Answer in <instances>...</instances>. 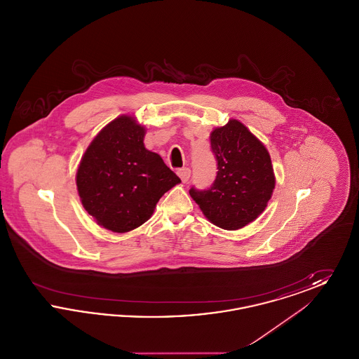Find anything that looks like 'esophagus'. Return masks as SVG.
<instances>
[{"label": "esophagus", "mask_w": 359, "mask_h": 359, "mask_svg": "<svg viewBox=\"0 0 359 359\" xmlns=\"http://www.w3.org/2000/svg\"><path fill=\"white\" fill-rule=\"evenodd\" d=\"M177 175H179V177L182 179L183 183H187L188 179L191 176V171H189V168H182V170L177 171Z\"/></svg>", "instance_id": "obj_1"}]
</instances>
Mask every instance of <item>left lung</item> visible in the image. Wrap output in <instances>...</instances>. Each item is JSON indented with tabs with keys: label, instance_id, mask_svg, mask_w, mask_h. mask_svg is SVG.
Instances as JSON below:
<instances>
[{
	"label": "left lung",
	"instance_id": "left-lung-1",
	"mask_svg": "<svg viewBox=\"0 0 359 359\" xmlns=\"http://www.w3.org/2000/svg\"><path fill=\"white\" fill-rule=\"evenodd\" d=\"M218 163L214 184L189 189L205 218L224 230L245 227L264 212L272 198L276 177L265 145L241 121L229 120L210 135Z\"/></svg>",
	"mask_w": 359,
	"mask_h": 359
}]
</instances>
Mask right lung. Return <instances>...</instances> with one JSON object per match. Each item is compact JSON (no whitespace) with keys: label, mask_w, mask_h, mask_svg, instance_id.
Wrapping results in <instances>:
<instances>
[{"label":"right lung","mask_w":359,"mask_h":359,"mask_svg":"<svg viewBox=\"0 0 359 359\" xmlns=\"http://www.w3.org/2000/svg\"><path fill=\"white\" fill-rule=\"evenodd\" d=\"M145 126L122 114L94 137L81 158L76 188L95 222L128 233L147 222L160 198L180 179L144 145Z\"/></svg>","instance_id":"obj_1"}]
</instances>
